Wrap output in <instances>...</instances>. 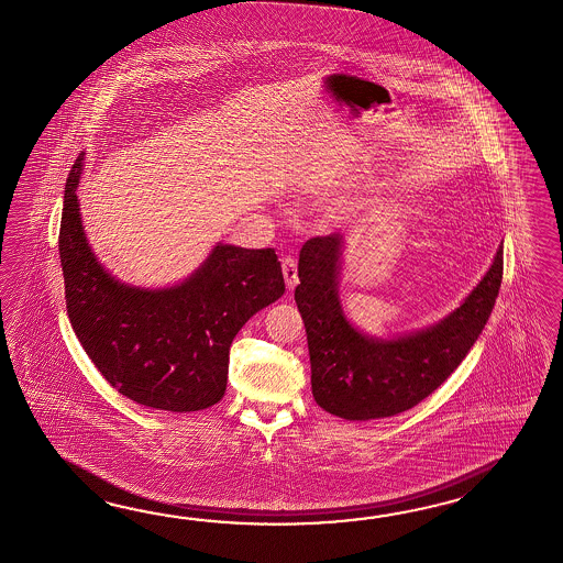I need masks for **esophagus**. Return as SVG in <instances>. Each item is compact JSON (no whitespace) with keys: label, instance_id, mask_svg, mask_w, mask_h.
Returning <instances> with one entry per match:
<instances>
[{"label":"esophagus","instance_id":"esophagus-1","mask_svg":"<svg viewBox=\"0 0 563 563\" xmlns=\"http://www.w3.org/2000/svg\"><path fill=\"white\" fill-rule=\"evenodd\" d=\"M282 272H284V277H286V286L289 289L296 288L298 286V265H296V261L291 260V257H284L282 260Z\"/></svg>","mask_w":563,"mask_h":563}]
</instances>
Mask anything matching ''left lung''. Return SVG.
Wrapping results in <instances>:
<instances>
[{"mask_svg": "<svg viewBox=\"0 0 563 563\" xmlns=\"http://www.w3.org/2000/svg\"><path fill=\"white\" fill-rule=\"evenodd\" d=\"M343 236H314L300 251L296 303L308 334L312 394L346 420L394 417L433 394L484 331L503 284V246L465 302L427 331L377 341L355 331L336 298Z\"/></svg>", "mask_w": 563, "mask_h": 563, "instance_id": "obj_1", "label": "left lung"}]
</instances>
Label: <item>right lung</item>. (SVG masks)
<instances>
[{
  "instance_id": "1",
  "label": "right lung",
  "mask_w": 563,
  "mask_h": 563,
  "mask_svg": "<svg viewBox=\"0 0 563 563\" xmlns=\"http://www.w3.org/2000/svg\"><path fill=\"white\" fill-rule=\"evenodd\" d=\"M65 186L58 255L73 331L110 386L157 410L194 412L227 389L232 339L249 318L284 296L274 249L218 245L184 284L139 289L103 272L87 245L77 184Z\"/></svg>"
}]
</instances>
